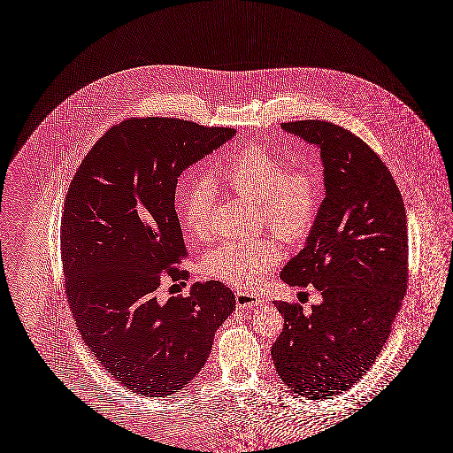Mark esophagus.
<instances>
[{"label": "esophagus", "instance_id": "34e87169", "mask_svg": "<svg viewBox=\"0 0 453 453\" xmlns=\"http://www.w3.org/2000/svg\"><path fill=\"white\" fill-rule=\"evenodd\" d=\"M235 304H237V308H252V306H263L265 301L261 297L250 295V293L237 291L235 293Z\"/></svg>", "mask_w": 453, "mask_h": 453}]
</instances>
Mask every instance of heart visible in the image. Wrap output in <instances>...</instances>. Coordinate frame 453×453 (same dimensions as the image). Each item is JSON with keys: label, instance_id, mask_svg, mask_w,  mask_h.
Here are the masks:
<instances>
[{"label": "heart", "instance_id": "b5f03b06", "mask_svg": "<svg viewBox=\"0 0 453 453\" xmlns=\"http://www.w3.org/2000/svg\"><path fill=\"white\" fill-rule=\"evenodd\" d=\"M212 182L257 203L265 226L286 242H297L310 233L323 190L314 169L308 165L288 167L282 158L259 145L235 154ZM212 203V190L205 184L192 186L180 197V222L192 237L205 239L211 234ZM281 256L280 242L269 235L226 241L205 252L203 271L219 281L256 288Z\"/></svg>", "mask_w": 453, "mask_h": 453}]
</instances>
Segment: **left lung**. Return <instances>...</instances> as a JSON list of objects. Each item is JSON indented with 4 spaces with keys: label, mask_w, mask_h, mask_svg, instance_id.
Returning a JSON list of instances; mask_svg holds the SVG:
<instances>
[{
    "label": "left lung",
    "mask_w": 453,
    "mask_h": 453,
    "mask_svg": "<svg viewBox=\"0 0 453 453\" xmlns=\"http://www.w3.org/2000/svg\"><path fill=\"white\" fill-rule=\"evenodd\" d=\"M282 128L319 147L326 197L281 280L312 284L323 303L311 314L297 303H274L284 325L271 353L291 390L326 398L372 368L400 311L408 284L405 203L390 169L353 132L328 120Z\"/></svg>",
    "instance_id": "obj_1"
}]
</instances>
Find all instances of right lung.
<instances>
[{
	"instance_id": "add662e5",
	"label": "right lung",
	"mask_w": 453,
	"mask_h": 453,
	"mask_svg": "<svg viewBox=\"0 0 453 453\" xmlns=\"http://www.w3.org/2000/svg\"><path fill=\"white\" fill-rule=\"evenodd\" d=\"M172 117L110 127L85 156L65 197V295L81 340L128 390L165 396L201 372L216 329L234 311L220 281L196 282L160 303L164 282H186L175 212L177 177L234 135Z\"/></svg>"
}]
</instances>
